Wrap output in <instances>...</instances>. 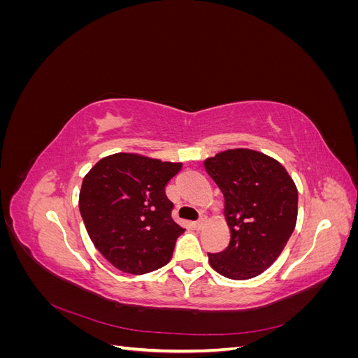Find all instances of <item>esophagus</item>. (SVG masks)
<instances>
[{
    "mask_svg": "<svg viewBox=\"0 0 358 358\" xmlns=\"http://www.w3.org/2000/svg\"><path fill=\"white\" fill-rule=\"evenodd\" d=\"M204 224H206V218H200L199 221H196V222H194V227H196V229H197V230H201V229H203V227H204Z\"/></svg>",
    "mask_w": 358,
    "mask_h": 358,
    "instance_id": "1",
    "label": "esophagus"
}]
</instances>
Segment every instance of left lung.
Wrapping results in <instances>:
<instances>
[{
	"instance_id": "obj_1",
	"label": "left lung",
	"mask_w": 358,
	"mask_h": 358,
	"mask_svg": "<svg viewBox=\"0 0 358 358\" xmlns=\"http://www.w3.org/2000/svg\"><path fill=\"white\" fill-rule=\"evenodd\" d=\"M224 194L231 239L209 254L215 272L245 280L262 275L284 251L297 222L299 194L284 166L252 149H229L204 159Z\"/></svg>"
}]
</instances>
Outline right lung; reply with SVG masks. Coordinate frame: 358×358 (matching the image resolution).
Returning a JSON list of instances; mask_svg holds the SVG:
<instances>
[{"label":"right lung","mask_w":358,"mask_h":358,"mask_svg":"<svg viewBox=\"0 0 358 358\" xmlns=\"http://www.w3.org/2000/svg\"><path fill=\"white\" fill-rule=\"evenodd\" d=\"M180 169V162L119 152L86 173L82 220L94 246L121 272L145 275L171 259L185 229L171 220L166 185Z\"/></svg>","instance_id":"add662e5"}]
</instances>
